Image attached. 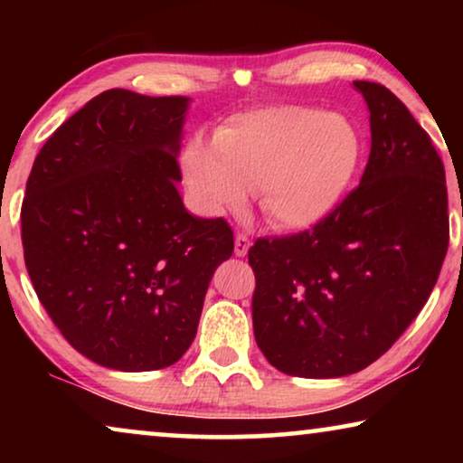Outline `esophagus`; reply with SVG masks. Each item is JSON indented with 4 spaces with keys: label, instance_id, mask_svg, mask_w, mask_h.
I'll return each mask as SVG.
<instances>
[{
    "label": "esophagus",
    "instance_id": "1",
    "mask_svg": "<svg viewBox=\"0 0 463 463\" xmlns=\"http://www.w3.org/2000/svg\"><path fill=\"white\" fill-rule=\"evenodd\" d=\"M250 244H252V242H250L249 233L238 232V233H236V246H233V250H236V255H238V257H244L246 252H249Z\"/></svg>",
    "mask_w": 463,
    "mask_h": 463
}]
</instances>
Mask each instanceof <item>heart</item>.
Wrapping results in <instances>:
<instances>
[{"instance_id": "1", "label": "heart", "mask_w": 463, "mask_h": 463, "mask_svg": "<svg viewBox=\"0 0 463 463\" xmlns=\"http://www.w3.org/2000/svg\"><path fill=\"white\" fill-rule=\"evenodd\" d=\"M363 154L350 118L276 105L227 119L213 141L194 137L183 151V173L211 213L238 211L257 189L271 223L309 230L337 211Z\"/></svg>"}]
</instances>
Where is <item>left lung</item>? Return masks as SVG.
Instances as JSON below:
<instances>
[{"label": "left lung", "instance_id": "1", "mask_svg": "<svg viewBox=\"0 0 463 463\" xmlns=\"http://www.w3.org/2000/svg\"><path fill=\"white\" fill-rule=\"evenodd\" d=\"M371 111L360 185L316 227L257 238L252 328L295 377H344L390 350L426 306L449 249L445 166L407 105L354 81Z\"/></svg>", "mask_w": 463, "mask_h": 463}]
</instances>
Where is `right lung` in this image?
<instances>
[{
    "mask_svg": "<svg viewBox=\"0 0 463 463\" xmlns=\"http://www.w3.org/2000/svg\"><path fill=\"white\" fill-rule=\"evenodd\" d=\"M185 109V97L100 92L52 132L27 179L21 238L37 299L107 369L175 364L233 252L230 223L194 217L176 192Z\"/></svg>",
    "mask_w": 463,
    "mask_h": 463,
    "instance_id": "1",
    "label": "right lung"
}]
</instances>
